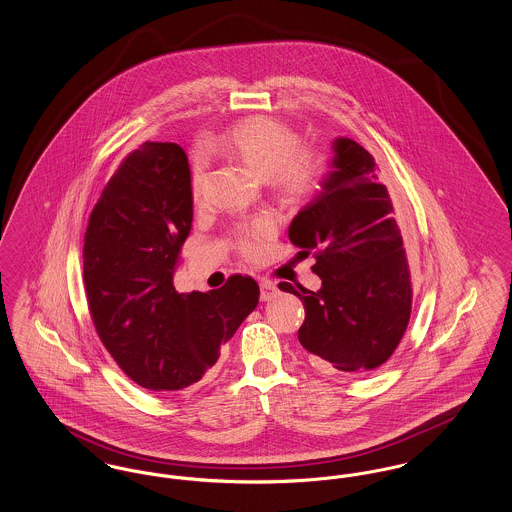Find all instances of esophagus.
Segmentation results:
<instances>
[{"label": "esophagus", "mask_w": 512, "mask_h": 512, "mask_svg": "<svg viewBox=\"0 0 512 512\" xmlns=\"http://www.w3.org/2000/svg\"><path fill=\"white\" fill-rule=\"evenodd\" d=\"M259 286H261V299H263V301H270V299H274V297L278 295L276 284L270 282V280H261Z\"/></svg>", "instance_id": "34e87169"}]
</instances>
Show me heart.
I'll return each instance as SVG.
<instances>
[{
	"label": "heart",
	"instance_id": "b5f03b06",
	"mask_svg": "<svg viewBox=\"0 0 512 512\" xmlns=\"http://www.w3.org/2000/svg\"><path fill=\"white\" fill-rule=\"evenodd\" d=\"M207 147L220 149L238 161L286 201L299 203L318 192L326 174V161L313 147L299 146L297 132L272 117H251L209 136ZM203 176V161L195 159L192 186L197 194ZM268 234V224L259 220L236 232V247L245 257H255Z\"/></svg>",
	"mask_w": 512,
	"mask_h": 512
}]
</instances>
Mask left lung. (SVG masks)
I'll return each mask as SVG.
<instances>
[{"mask_svg":"<svg viewBox=\"0 0 512 512\" xmlns=\"http://www.w3.org/2000/svg\"><path fill=\"white\" fill-rule=\"evenodd\" d=\"M332 171L322 190L292 220L288 236L299 255L315 257L318 292L280 282L297 295L305 320L297 332L313 365L365 372L384 365L403 338L413 284L388 188L365 147L334 142Z\"/></svg>","mask_w":512,"mask_h":512,"instance_id":"left-lung-1","label":"left lung"}]
</instances>
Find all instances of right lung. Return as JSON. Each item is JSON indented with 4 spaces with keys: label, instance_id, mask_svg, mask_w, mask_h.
Masks as SVG:
<instances>
[{
    "label": "right lung",
    "instance_id": "right-lung-1",
    "mask_svg": "<svg viewBox=\"0 0 512 512\" xmlns=\"http://www.w3.org/2000/svg\"><path fill=\"white\" fill-rule=\"evenodd\" d=\"M192 219L184 149L146 142L111 176L84 234V290L99 340L146 390L197 384L259 303L257 282L242 274L211 292L174 290Z\"/></svg>",
    "mask_w": 512,
    "mask_h": 512
}]
</instances>
